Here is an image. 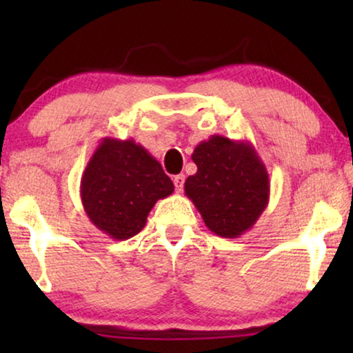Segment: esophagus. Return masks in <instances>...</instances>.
<instances>
[{"mask_svg": "<svg viewBox=\"0 0 353 353\" xmlns=\"http://www.w3.org/2000/svg\"><path fill=\"white\" fill-rule=\"evenodd\" d=\"M173 185H175V190L181 192L183 186H185V175H175L173 176Z\"/></svg>", "mask_w": 353, "mask_h": 353, "instance_id": "1", "label": "esophagus"}]
</instances>
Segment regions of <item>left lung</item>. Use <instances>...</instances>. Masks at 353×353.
Returning <instances> with one entry per match:
<instances>
[{
  "mask_svg": "<svg viewBox=\"0 0 353 353\" xmlns=\"http://www.w3.org/2000/svg\"><path fill=\"white\" fill-rule=\"evenodd\" d=\"M191 157L197 172L186 178V196L212 233L239 238L268 205L270 180L262 159L249 141L221 134L201 141Z\"/></svg>",
  "mask_w": 353,
  "mask_h": 353,
  "instance_id": "8db88e82",
  "label": "left lung"
}]
</instances>
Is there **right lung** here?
Here are the masks:
<instances>
[{
  "label": "right lung",
  "mask_w": 353,
  "mask_h": 353,
  "mask_svg": "<svg viewBox=\"0 0 353 353\" xmlns=\"http://www.w3.org/2000/svg\"><path fill=\"white\" fill-rule=\"evenodd\" d=\"M172 192L161 163L133 139H101L80 181L91 223L115 241L138 234L154 204Z\"/></svg>",
  "instance_id": "obj_1"
}]
</instances>
